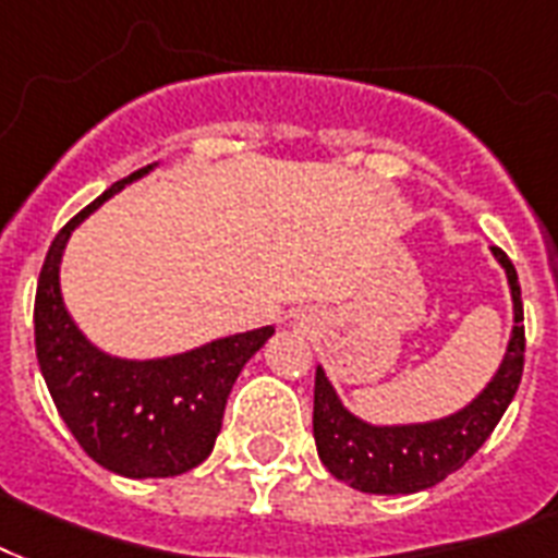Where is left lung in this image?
Listing matches in <instances>:
<instances>
[{"mask_svg":"<svg viewBox=\"0 0 558 558\" xmlns=\"http://www.w3.org/2000/svg\"><path fill=\"white\" fill-rule=\"evenodd\" d=\"M492 253L507 270L515 326L495 378L472 404L457 410L454 416L436 418L425 425H369L340 404L338 392L317 366L314 439H317L319 460L338 481L369 495H410V492L430 489L451 472L463 469L474 451L489 439L500 416L507 413L524 373L521 284L507 253L500 247H492Z\"/></svg>","mask_w":558,"mask_h":558,"instance_id":"left-lung-1","label":"left lung"}]
</instances>
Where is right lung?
Listing matches in <instances>:
<instances>
[{"label": "right lung", "instance_id": "add662e5", "mask_svg": "<svg viewBox=\"0 0 558 558\" xmlns=\"http://www.w3.org/2000/svg\"><path fill=\"white\" fill-rule=\"evenodd\" d=\"M148 171L110 185L54 235L34 300V347L60 418L95 463L136 481L177 477L211 454L232 384L274 335L265 326L174 357L124 361L77 331L60 296L63 247L86 215Z\"/></svg>", "mask_w": 558, "mask_h": 558}]
</instances>
